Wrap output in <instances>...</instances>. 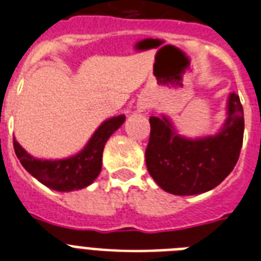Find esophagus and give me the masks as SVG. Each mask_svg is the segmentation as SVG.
<instances>
[{"label":"esophagus","mask_w":261,"mask_h":261,"mask_svg":"<svg viewBox=\"0 0 261 261\" xmlns=\"http://www.w3.org/2000/svg\"><path fill=\"white\" fill-rule=\"evenodd\" d=\"M147 109H148V103L145 102V100L139 102V105H137V110H139V112H144Z\"/></svg>","instance_id":"1"}]
</instances>
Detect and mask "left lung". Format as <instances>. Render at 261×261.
<instances>
[{"instance_id":"8db88e82","label":"left lung","mask_w":261,"mask_h":261,"mask_svg":"<svg viewBox=\"0 0 261 261\" xmlns=\"http://www.w3.org/2000/svg\"><path fill=\"white\" fill-rule=\"evenodd\" d=\"M227 121L217 136L189 140L178 136L166 117H149L147 169L163 191L178 196L199 195L218 187L233 171L244 139V109L231 94Z\"/></svg>"}]
</instances>
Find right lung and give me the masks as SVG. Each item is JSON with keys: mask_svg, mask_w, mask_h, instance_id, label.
<instances>
[{"mask_svg": "<svg viewBox=\"0 0 261 261\" xmlns=\"http://www.w3.org/2000/svg\"><path fill=\"white\" fill-rule=\"evenodd\" d=\"M125 117L105 121L91 137L86 148L72 158L61 161H40L28 155L13 139V148L23 167L38 181L58 192L82 189L92 184L102 169L103 148L109 137L124 124Z\"/></svg>", "mask_w": 261, "mask_h": 261, "instance_id": "1", "label": "right lung"}]
</instances>
